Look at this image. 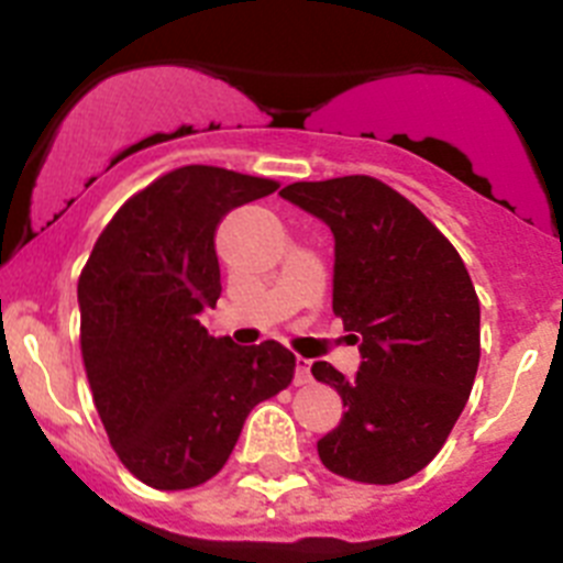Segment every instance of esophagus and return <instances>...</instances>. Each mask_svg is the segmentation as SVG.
Listing matches in <instances>:
<instances>
[{"mask_svg":"<svg viewBox=\"0 0 563 563\" xmlns=\"http://www.w3.org/2000/svg\"><path fill=\"white\" fill-rule=\"evenodd\" d=\"M310 361H307V357H301L298 355L296 357V377H292V380H296V386H305V383H310Z\"/></svg>","mask_w":563,"mask_h":563,"instance_id":"esophagus-1","label":"esophagus"}]
</instances>
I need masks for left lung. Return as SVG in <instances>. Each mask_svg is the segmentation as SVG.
Here are the masks:
<instances>
[{
  "mask_svg": "<svg viewBox=\"0 0 563 563\" xmlns=\"http://www.w3.org/2000/svg\"><path fill=\"white\" fill-rule=\"evenodd\" d=\"M282 197L332 231V312L361 350L355 377L312 363L346 409L318 456L346 479H409L449 440L479 366V298L465 262L375 177L292 183Z\"/></svg>",
  "mask_w": 563,
  "mask_h": 563,
  "instance_id": "obj_1",
  "label": "left lung"
}]
</instances>
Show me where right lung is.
<instances>
[{
	"mask_svg": "<svg viewBox=\"0 0 563 563\" xmlns=\"http://www.w3.org/2000/svg\"><path fill=\"white\" fill-rule=\"evenodd\" d=\"M278 183L183 166L134 194L103 228L78 278L81 355L112 449L141 482L186 490L217 476L256 402L287 389L282 343L211 338L217 228Z\"/></svg>",
	"mask_w": 563,
	"mask_h": 563,
	"instance_id": "right-lung-1",
	"label": "right lung"
}]
</instances>
